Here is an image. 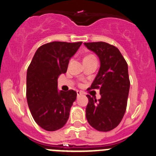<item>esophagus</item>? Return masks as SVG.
<instances>
[{"label": "esophagus", "instance_id": "34e87169", "mask_svg": "<svg viewBox=\"0 0 156 156\" xmlns=\"http://www.w3.org/2000/svg\"><path fill=\"white\" fill-rule=\"evenodd\" d=\"M82 94H83V93H82L81 91H76V94H77V97H80V95Z\"/></svg>", "mask_w": 156, "mask_h": 156}]
</instances>
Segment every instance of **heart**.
I'll return each mask as SVG.
<instances>
[{"mask_svg": "<svg viewBox=\"0 0 156 156\" xmlns=\"http://www.w3.org/2000/svg\"><path fill=\"white\" fill-rule=\"evenodd\" d=\"M91 58H95L93 56H91V55H90V56H86V57H85L84 59H91Z\"/></svg>", "mask_w": 156, "mask_h": 156, "instance_id": "obj_1", "label": "heart"}]
</instances>
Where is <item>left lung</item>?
I'll return each instance as SVG.
<instances>
[{
	"label": "left lung",
	"mask_w": 156,
	"mask_h": 156,
	"mask_svg": "<svg viewBox=\"0 0 156 156\" xmlns=\"http://www.w3.org/2000/svg\"><path fill=\"white\" fill-rule=\"evenodd\" d=\"M84 44L96 53L100 62L91 89L99 88L101 98L97 101L86 95L87 120L98 131H110L119 125L126 109L130 87L128 65L120 51L113 45L103 41Z\"/></svg>",
	"instance_id": "obj_1"
}]
</instances>
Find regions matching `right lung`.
I'll use <instances>...</instances> for the list:
<instances>
[{
  "label": "right lung",
  "instance_id": "obj_1",
  "mask_svg": "<svg viewBox=\"0 0 156 156\" xmlns=\"http://www.w3.org/2000/svg\"><path fill=\"white\" fill-rule=\"evenodd\" d=\"M82 41H53L35 53L27 72V100L36 123L47 131H56L65 125L76 92L58 90V76L65 73L69 60Z\"/></svg>",
  "mask_w": 156,
  "mask_h": 156
}]
</instances>
